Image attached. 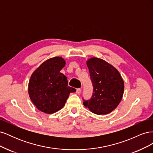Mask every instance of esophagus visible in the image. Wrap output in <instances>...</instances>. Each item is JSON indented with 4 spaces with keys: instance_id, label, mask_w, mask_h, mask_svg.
Returning <instances> with one entry per match:
<instances>
[{
    "instance_id": "esophagus-1",
    "label": "esophagus",
    "mask_w": 153,
    "mask_h": 153,
    "mask_svg": "<svg viewBox=\"0 0 153 153\" xmlns=\"http://www.w3.org/2000/svg\"><path fill=\"white\" fill-rule=\"evenodd\" d=\"M76 92V93H77V94H80L81 93V92H82V89H77Z\"/></svg>"
}]
</instances>
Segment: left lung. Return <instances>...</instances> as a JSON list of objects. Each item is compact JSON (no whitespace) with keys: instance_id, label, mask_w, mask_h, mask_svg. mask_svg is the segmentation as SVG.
Listing matches in <instances>:
<instances>
[{"instance_id":"obj_1","label":"left lung","mask_w":153,"mask_h":153,"mask_svg":"<svg viewBox=\"0 0 153 153\" xmlns=\"http://www.w3.org/2000/svg\"><path fill=\"white\" fill-rule=\"evenodd\" d=\"M86 64L94 89L91 98L84 100V105L97 115L112 112L121 102L124 93V84L121 74L100 58H90Z\"/></svg>"}]
</instances>
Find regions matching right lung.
I'll return each instance as SVG.
<instances>
[{"instance_id": "right-lung-1", "label": "right lung", "mask_w": 153, "mask_h": 153, "mask_svg": "<svg viewBox=\"0 0 153 153\" xmlns=\"http://www.w3.org/2000/svg\"><path fill=\"white\" fill-rule=\"evenodd\" d=\"M66 62L61 57L50 58L32 73L28 85L32 102L39 110L53 114L64 107L71 92L75 89L69 87L67 77L60 73Z\"/></svg>"}]
</instances>
